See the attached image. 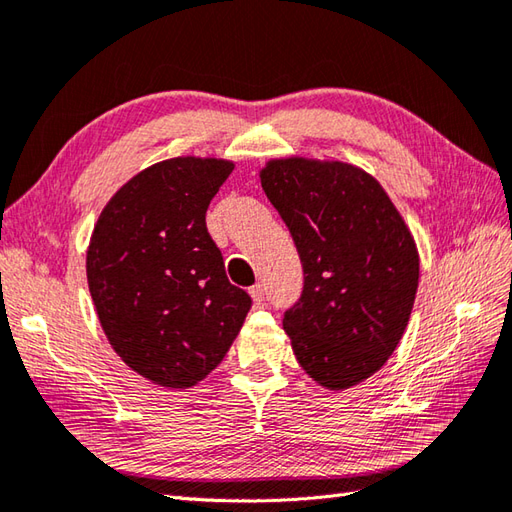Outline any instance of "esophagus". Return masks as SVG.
<instances>
[{"label": "esophagus", "mask_w": 512, "mask_h": 512, "mask_svg": "<svg viewBox=\"0 0 512 512\" xmlns=\"http://www.w3.org/2000/svg\"><path fill=\"white\" fill-rule=\"evenodd\" d=\"M249 295H252V300L256 306H263L265 304V287L263 285H254L249 289Z\"/></svg>", "instance_id": "1"}]
</instances>
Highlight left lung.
<instances>
[{"mask_svg":"<svg viewBox=\"0 0 512 512\" xmlns=\"http://www.w3.org/2000/svg\"><path fill=\"white\" fill-rule=\"evenodd\" d=\"M260 184L304 269L300 300L282 320L293 355L326 390L352 388L381 370L410 322L420 269L410 227L352 164L269 160Z\"/></svg>","mask_w":512,"mask_h":512,"instance_id":"obj_1","label":"left lung"}]
</instances>
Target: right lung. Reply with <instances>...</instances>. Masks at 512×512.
Instances as JSON below:
<instances>
[{
    "instance_id": "add662e5",
    "label": "right lung",
    "mask_w": 512,
    "mask_h": 512,
    "mask_svg": "<svg viewBox=\"0 0 512 512\" xmlns=\"http://www.w3.org/2000/svg\"><path fill=\"white\" fill-rule=\"evenodd\" d=\"M234 164L173 157L109 199L87 249V282L111 348L164 388H192L223 361L252 306L225 276L206 210Z\"/></svg>"
}]
</instances>
